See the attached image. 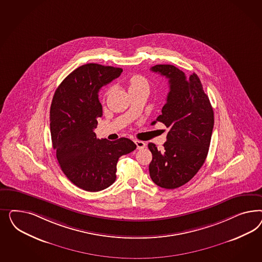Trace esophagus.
<instances>
[{"instance_id": "34e87169", "label": "esophagus", "mask_w": 262, "mask_h": 262, "mask_svg": "<svg viewBox=\"0 0 262 262\" xmlns=\"http://www.w3.org/2000/svg\"><path fill=\"white\" fill-rule=\"evenodd\" d=\"M135 143L136 144V147L138 150H142L146 147V143L140 141V140H135Z\"/></svg>"}]
</instances>
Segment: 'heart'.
Instances as JSON below:
<instances>
[{"label":"heart","mask_w":262,"mask_h":262,"mask_svg":"<svg viewBox=\"0 0 262 262\" xmlns=\"http://www.w3.org/2000/svg\"><path fill=\"white\" fill-rule=\"evenodd\" d=\"M127 83H128L129 91L135 90V89H139V88H148L149 86L148 80L141 75H134V76L129 77L127 79Z\"/></svg>","instance_id":"b5f03b06"}]
</instances>
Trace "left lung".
I'll return each mask as SVG.
<instances>
[{
    "label": "left lung",
    "mask_w": 262,
    "mask_h": 262,
    "mask_svg": "<svg viewBox=\"0 0 262 262\" xmlns=\"http://www.w3.org/2000/svg\"><path fill=\"white\" fill-rule=\"evenodd\" d=\"M169 79L170 91L161 115L169 132L163 149L154 143L148 147L152 155L149 165L151 181L162 188L174 189L188 183L206 159L214 125V113L198 76L190 77L174 65L158 64L151 68Z\"/></svg>",
    "instance_id": "1"
}]
</instances>
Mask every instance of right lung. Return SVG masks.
Segmentation results:
<instances>
[{"mask_svg": "<svg viewBox=\"0 0 262 262\" xmlns=\"http://www.w3.org/2000/svg\"><path fill=\"white\" fill-rule=\"evenodd\" d=\"M122 68L88 63L69 74L55 92L50 111L53 148L70 182L89 192L103 190L116 180L120 157L135 151L130 139H98L97 120L103 116L98 98L102 86L117 79Z\"/></svg>", "mask_w": 262, "mask_h": 262, "instance_id": "right-lung-1", "label": "right lung"}]
</instances>
